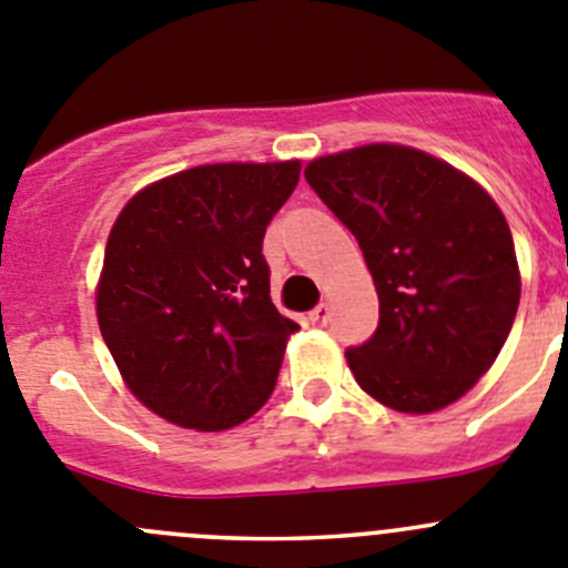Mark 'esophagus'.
<instances>
[{
    "mask_svg": "<svg viewBox=\"0 0 568 568\" xmlns=\"http://www.w3.org/2000/svg\"><path fill=\"white\" fill-rule=\"evenodd\" d=\"M327 320H331V308H327V302H322V305H316L314 311L308 314V322L311 325H327Z\"/></svg>",
    "mask_w": 568,
    "mask_h": 568,
    "instance_id": "34e87169",
    "label": "esophagus"
}]
</instances>
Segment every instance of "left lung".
<instances>
[{
    "mask_svg": "<svg viewBox=\"0 0 568 568\" xmlns=\"http://www.w3.org/2000/svg\"><path fill=\"white\" fill-rule=\"evenodd\" d=\"M305 179L356 235L378 291V331L344 353L358 386L432 415L493 367L521 272L505 212L454 164L397 142L314 159Z\"/></svg>",
    "mask_w": 568,
    "mask_h": 568,
    "instance_id": "1",
    "label": "left lung"
}]
</instances>
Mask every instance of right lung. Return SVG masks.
<instances>
[{"label":"right lung","mask_w":568,"mask_h":568,"mask_svg":"<svg viewBox=\"0 0 568 568\" xmlns=\"http://www.w3.org/2000/svg\"><path fill=\"white\" fill-rule=\"evenodd\" d=\"M300 168L199 164L142 187L116 215L98 325L131 395L162 420L226 432L274 392L300 325L274 308L263 235Z\"/></svg>","instance_id":"1"}]
</instances>
